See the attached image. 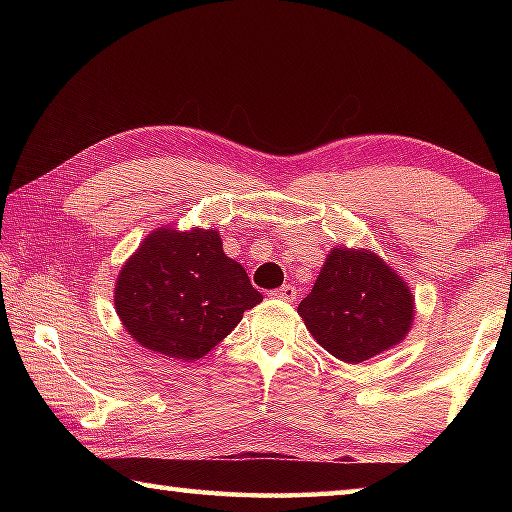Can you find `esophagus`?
<instances>
[{"mask_svg":"<svg viewBox=\"0 0 512 512\" xmlns=\"http://www.w3.org/2000/svg\"><path fill=\"white\" fill-rule=\"evenodd\" d=\"M271 296L277 300H284V302H293L296 300V289H293L291 284H284V287L271 291Z\"/></svg>","mask_w":512,"mask_h":512,"instance_id":"34e87169","label":"esophagus"}]
</instances>
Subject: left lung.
I'll return each instance as SVG.
<instances>
[{
	"label": "left lung",
	"instance_id": "obj_1",
	"mask_svg": "<svg viewBox=\"0 0 512 512\" xmlns=\"http://www.w3.org/2000/svg\"><path fill=\"white\" fill-rule=\"evenodd\" d=\"M298 314L332 357L361 363L404 341L415 302L409 284L372 250L336 246Z\"/></svg>",
	"mask_w": 512,
	"mask_h": 512
}]
</instances>
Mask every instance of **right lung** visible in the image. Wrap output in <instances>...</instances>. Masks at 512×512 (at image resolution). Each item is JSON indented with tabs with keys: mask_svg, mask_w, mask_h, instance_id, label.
Wrapping results in <instances>:
<instances>
[{
	"mask_svg": "<svg viewBox=\"0 0 512 512\" xmlns=\"http://www.w3.org/2000/svg\"><path fill=\"white\" fill-rule=\"evenodd\" d=\"M262 302L244 266L223 253L216 230L158 228L115 282L121 325L146 350L196 361Z\"/></svg>",
	"mask_w": 512,
	"mask_h": 512,
	"instance_id": "right-lung-1",
	"label": "right lung"
}]
</instances>
